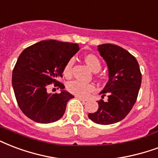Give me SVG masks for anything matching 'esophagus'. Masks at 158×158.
I'll return each instance as SVG.
<instances>
[{
  "mask_svg": "<svg viewBox=\"0 0 158 158\" xmlns=\"http://www.w3.org/2000/svg\"><path fill=\"white\" fill-rule=\"evenodd\" d=\"M76 97H77V99H79V100L82 101V102H86V101H87V99H86V98H83V97H79V96H76Z\"/></svg>",
  "mask_w": 158,
  "mask_h": 158,
  "instance_id": "1",
  "label": "esophagus"
}]
</instances>
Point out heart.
<instances>
[{"label": "heart", "instance_id": "1", "mask_svg": "<svg viewBox=\"0 0 158 158\" xmlns=\"http://www.w3.org/2000/svg\"><path fill=\"white\" fill-rule=\"evenodd\" d=\"M85 61L86 65L88 66L92 72H97L101 69V62L99 59L93 54H88L85 56ZM75 60L74 58H71L66 62L65 66H64L63 73L66 77H70L72 74V67L74 65ZM66 88L70 92L73 94L81 96V97H85L88 95L90 92L94 91L95 86L92 83H86L82 82L80 81L74 80L70 81L66 85Z\"/></svg>", "mask_w": 158, "mask_h": 158}]
</instances>
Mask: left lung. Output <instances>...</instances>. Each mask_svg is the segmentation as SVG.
I'll return each instance as SVG.
<instances>
[{
    "instance_id": "8db88e82",
    "label": "left lung",
    "mask_w": 158,
    "mask_h": 158,
    "mask_svg": "<svg viewBox=\"0 0 158 158\" xmlns=\"http://www.w3.org/2000/svg\"><path fill=\"white\" fill-rule=\"evenodd\" d=\"M98 52L106 62L109 80L101 92L107 101L98 102V110L89 113L92 122L101 125L118 123L126 117L137 101L142 74L137 59L123 47L113 44L98 46Z\"/></svg>"
}]
</instances>
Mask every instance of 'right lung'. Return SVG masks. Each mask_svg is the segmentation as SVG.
Returning <instances> with one entry per match:
<instances>
[{"label": "right lung", "instance_id": "1", "mask_svg": "<svg viewBox=\"0 0 158 158\" xmlns=\"http://www.w3.org/2000/svg\"><path fill=\"white\" fill-rule=\"evenodd\" d=\"M77 44L56 40L39 41L19 56L12 72V86L16 102L27 117L38 123H52L65 113L67 102L74 97L57 79L64 66L79 51ZM62 89L61 94L46 91L50 84Z\"/></svg>", "mask_w": 158, "mask_h": 158}]
</instances>
